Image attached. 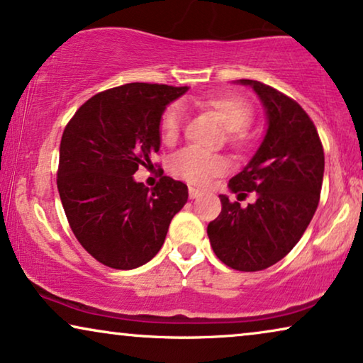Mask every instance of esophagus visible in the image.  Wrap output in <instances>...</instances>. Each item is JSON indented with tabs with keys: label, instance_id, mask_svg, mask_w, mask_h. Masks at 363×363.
I'll return each mask as SVG.
<instances>
[{
	"label": "esophagus",
	"instance_id": "obj_1",
	"mask_svg": "<svg viewBox=\"0 0 363 363\" xmlns=\"http://www.w3.org/2000/svg\"><path fill=\"white\" fill-rule=\"evenodd\" d=\"M202 194V192L199 189H196V187H189V197L191 199H197Z\"/></svg>",
	"mask_w": 363,
	"mask_h": 363
}]
</instances>
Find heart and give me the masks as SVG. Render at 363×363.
I'll return each mask as SVG.
<instances>
[{"label":"heart","instance_id":"b5f03b06","mask_svg":"<svg viewBox=\"0 0 363 363\" xmlns=\"http://www.w3.org/2000/svg\"><path fill=\"white\" fill-rule=\"evenodd\" d=\"M202 108L211 111L227 129V139L232 144H242L247 139L245 125L252 119V108L244 98L235 94H211L196 99ZM182 109L179 104H171L164 109L159 119V133L162 141L171 144L177 139L181 129ZM174 176L184 179L194 186H207L212 179L227 172L229 159L222 154H206L196 149H182L174 154L169 164Z\"/></svg>","mask_w":363,"mask_h":363}]
</instances>
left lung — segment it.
Here are the masks:
<instances>
[{
	"instance_id": "left-lung-1",
	"label": "left lung",
	"mask_w": 363,
	"mask_h": 363,
	"mask_svg": "<svg viewBox=\"0 0 363 363\" xmlns=\"http://www.w3.org/2000/svg\"><path fill=\"white\" fill-rule=\"evenodd\" d=\"M250 86L267 116V131L252 159L229 181V189L254 204L240 207L220 194L222 211L209 222L212 250L242 272L267 269L291 252L311 224L320 199L323 149L308 114L296 101L252 79Z\"/></svg>"
}]
</instances>
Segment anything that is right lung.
I'll list each match as a JSON object with an SVG mask.
<instances>
[{"instance_id":"1","label":"right lung","mask_w":363,"mask_h":363,"mask_svg":"<svg viewBox=\"0 0 363 363\" xmlns=\"http://www.w3.org/2000/svg\"><path fill=\"white\" fill-rule=\"evenodd\" d=\"M187 86L131 83L86 101L61 138L57 191L79 244L101 264L129 270L149 262L172 217L187 202V186L162 176L149 191L134 181L161 147L159 119Z\"/></svg>"}]
</instances>
